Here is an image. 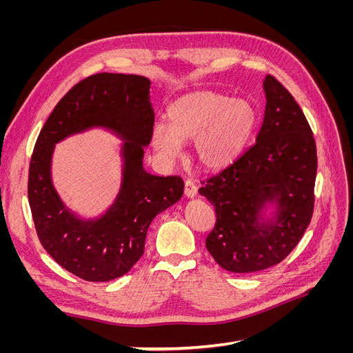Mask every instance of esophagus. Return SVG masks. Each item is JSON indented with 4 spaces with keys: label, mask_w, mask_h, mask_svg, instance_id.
I'll return each instance as SVG.
<instances>
[{
    "label": "esophagus",
    "mask_w": 353,
    "mask_h": 353,
    "mask_svg": "<svg viewBox=\"0 0 353 353\" xmlns=\"http://www.w3.org/2000/svg\"><path fill=\"white\" fill-rule=\"evenodd\" d=\"M184 193H185V196L190 197V199L194 197V196L197 194V185H196L191 179H187V181H185V190H184Z\"/></svg>",
    "instance_id": "34e87169"
}]
</instances>
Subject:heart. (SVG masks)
<instances>
[{"instance_id":"heart-1","label":"heart","mask_w":353,"mask_h":353,"mask_svg":"<svg viewBox=\"0 0 353 353\" xmlns=\"http://www.w3.org/2000/svg\"><path fill=\"white\" fill-rule=\"evenodd\" d=\"M166 123H156L152 144L159 154L174 159L181 143L193 141V156L205 169H219L239 156L256 125L253 105L218 92H193L168 110Z\"/></svg>"}]
</instances>
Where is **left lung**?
<instances>
[{"mask_svg": "<svg viewBox=\"0 0 353 353\" xmlns=\"http://www.w3.org/2000/svg\"><path fill=\"white\" fill-rule=\"evenodd\" d=\"M256 143L199 190L216 212L206 249L230 272L270 268L301 241L314 213L316 145L299 104L271 74ZM266 204L276 206L266 220Z\"/></svg>", "mask_w": 353, "mask_h": 353, "instance_id": "1", "label": "left lung"}]
</instances>
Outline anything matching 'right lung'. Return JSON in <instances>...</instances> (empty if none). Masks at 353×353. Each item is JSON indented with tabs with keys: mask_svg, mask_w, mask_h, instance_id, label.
Here are the masks:
<instances>
[{
	"mask_svg": "<svg viewBox=\"0 0 353 353\" xmlns=\"http://www.w3.org/2000/svg\"><path fill=\"white\" fill-rule=\"evenodd\" d=\"M150 85L140 74L88 77L57 103L35 143L28 197L38 239L52 259L85 281H110L130 271L144 253L152 221L183 197L181 176H156L143 166L154 125ZM91 127H105L125 141L123 184L104 216L82 220L52 185L50 159L57 142Z\"/></svg>",
	"mask_w": 353,
	"mask_h": 353,
	"instance_id": "add662e5",
	"label": "right lung"
}]
</instances>
